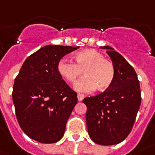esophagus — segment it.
Here are the masks:
<instances>
[{
    "mask_svg": "<svg viewBox=\"0 0 155 155\" xmlns=\"http://www.w3.org/2000/svg\"><path fill=\"white\" fill-rule=\"evenodd\" d=\"M84 95L83 94H77V97H78V101H81L83 100V98H84Z\"/></svg>",
    "mask_w": 155,
    "mask_h": 155,
    "instance_id": "34e87169",
    "label": "esophagus"
}]
</instances>
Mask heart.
<instances>
[{
    "label": "heart",
    "instance_id": "obj_1",
    "mask_svg": "<svg viewBox=\"0 0 155 155\" xmlns=\"http://www.w3.org/2000/svg\"><path fill=\"white\" fill-rule=\"evenodd\" d=\"M75 62L61 59L58 63L59 75L68 83H76L80 76L85 77L79 80L76 90L79 92L88 93L97 89L104 91L112 85L115 76V68L113 62L100 51L87 49L74 55Z\"/></svg>",
    "mask_w": 155,
    "mask_h": 155
}]
</instances>
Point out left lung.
Segmentation results:
<instances>
[{"instance_id": "obj_1", "label": "left lung", "mask_w": 155, "mask_h": 155, "mask_svg": "<svg viewBox=\"0 0 155 155\" xmlns=\"http://www.w3.org/2000/svg\"><path fill=\"white\" fill-rule=\"evenodd\" d=\"M107 49L115 68L112 85L107 91L86 97L88 134L97 144L114 145L124 140L131 132L140 106V83L134 68L109 46Z\"/></svg>"}]
</instances>
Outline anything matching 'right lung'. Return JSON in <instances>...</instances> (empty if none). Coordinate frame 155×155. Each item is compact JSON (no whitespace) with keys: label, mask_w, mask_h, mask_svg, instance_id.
<instances>
[{"label":"right lung","mask_w":155,"mask_h":155,"mask_svg":"<svg viewBox=\"0 0 155 155\" xmlns=\"http://www.w3.org/2000/svg\"><path fill=\"white\" fill-rule=\"evenodd\" d=\"M79 47L48 45L25 59L15 79L13 103L17 120L31 139L43 143L61 139L77 94L58 72V63Z\"/></svg>","instance_id":"add662e5"}]
</instances>
